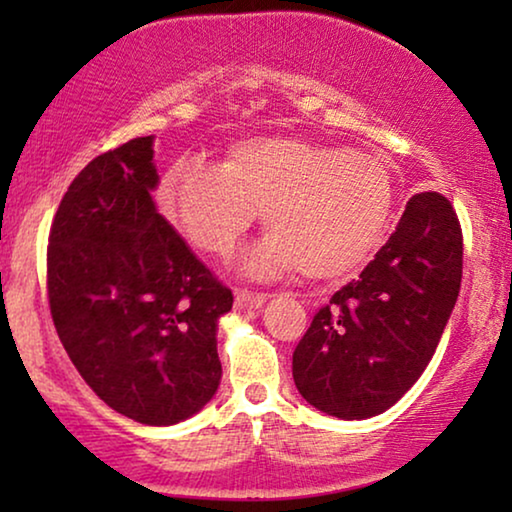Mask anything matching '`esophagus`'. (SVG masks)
<instances>
[{
	"instance_id": "34e87169",
	"label": "esophagus",
	"mask_w": 512,
	"mask_h": 512,
	"mask_svg": "<svg viewBox=\"0 0 512 512\" xmlns=\"http://www.w3.org/2000/svg\"><path fill=\"white\" fill-rule=\"evenodd\" d=\"M265 300H268L265 293L235 291V307H237V310H256V307H261Z\"/></svg>"
}]
</instances>
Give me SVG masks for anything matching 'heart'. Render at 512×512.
<instances>
[{
	"mask_svg": "<svg viewBox=\"0 0 512 512\" xmlns=\"http://www.w3.org/2000/svg\"><path fill=\"white\" fill-rule=\"evenodd\" d=\"M160 207L181 235L226 256L263 212L268 237L237 270L270 279L298 268L317 282L359 272L389 237L396 181L382 158L303 137L235 142L219 167L177 165Z\"/></svg>",
	"mask_w": 512,
	"mask_h": 512,
	"instance_id": "obj_1",
	"label": "heart"
}]
</instances>
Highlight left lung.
<instances>
[{"label": "left lung", "mask_w": 512, "mask_h": 512, "mask_svg": "<svg viewBox=\"0 0 512 512\" xmlns=\"http://www.w3.org/2000/svg\"><path fill=\"white\" fill-rule=\"evenodd\" d=\"M461 228L440 193L412 195L359 279L314 314L293 352L300 396L326 415L389 410L429 366L461 286Z\"/></svg>", "instance_id": "1"}]
</instances>
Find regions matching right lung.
Returning <instances> with one entry per match:
<instances>
[{
  "label": "right lung",
  "mask_w": 512,
  "mask_h": 512,
  "mask_svg": "<svg viewBox=\"0 0 512 512\" xmlns=\"http://www.w3.org/2000/svg\"><path fill=\"white\" fill-rule=\"evenodd\" d=\"M153 139L102 153L67 188L48 237L53 324L83 380L111 410L172 426L221 382L216 282L153 202Z\"/></svg>",
  "instance_id": "right-lung-1"
}]
</instances>
